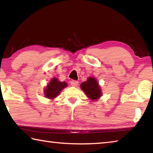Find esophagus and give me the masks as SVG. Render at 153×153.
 Instances as JSON below:
<instances>
[{
	"mask_svg": "<svg viewBox=\"0 0 153 153\" xmlns=\"http://www.w3.org/2000/svg\"><path fill=\"white\" fill-rule=\"evenodd\" d=\"M71 85L72 86H77L78 85V82L76 81V80H72L71 82Z\"/></svg>",
	"mask_w": 153,
	"mask_h": 153,
	"instance_id": "34e87169",
	"label": "esophagus"
}]
</instances>
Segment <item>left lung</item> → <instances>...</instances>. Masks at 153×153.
<instances>
[{
	"mask_svg": "<svg viewBox=\"0 0 153 153\" xmlns=\"http://www.w3.org/2000/svg\"><path fill=\"white\" fill-rule=\"evenodd\" d=\"M80 87L90 100H96L102 96L101 89L95 77H88L87 81L82 83Z\"/></svg>",
	"mask_w": 153,
	"mask_h": 153,
	"instance_id": "obj_1",
	"label": "left lung"
}]
</instances>
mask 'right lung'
Returning a JSON list of instances; mask_svg holds the SVG:
<instances>
[{
	"mask_svg": "<svg viewBox=\"0 0 153 153\" xmlns=\"http://www.w3.org/2000/svg\"><path fill=\"white\" fill-rule=\"evenodd\" d=\"M67 86V85L65 82H61L59 81L57 78L54 77L45 88V97L49 98V99H53L57 97L61 90Z\"/></svg>",
	"mask_w": 153,
	"mask_h": 153,
	"instance_id": "1",
	"label": "right lung"
}]
</instances>
